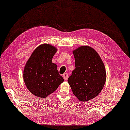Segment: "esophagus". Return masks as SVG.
Instances as JSON below:
<instances>
[{
	"instance_id": "esophagus-1",
	"label": "esophagus",
	"mask_w": 130,
	"mask_h": 130,
	"mask_svg": "<svg viewBox=\"0 0 130 130\" xmlns=\"http://www.w3.org/2000/svg\"><path fill=\"white\" fill-rule=\"evenodd\" d=\"M68 74L67 73H64L63 74V78H64V80H67V79H68Z\"/></svg>"
}]
</instances>
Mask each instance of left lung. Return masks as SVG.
Here are the masks:
<instances>
[{"mask_svg": "<svg viewBox=\"0 0 130 130\" xmlns=\"http://www.w3.org/2000/svg\"><path fill=\"white\" fill-rule=\"evenodd\" d=\"M74 70L68 82L76 98L87 102L98 96L105 83L106 73L99 54L91 47H78L73 51Z\"/></svg>", "mask_w": 130, "mask_h": 130, "instance_id": "8db88e82", "label": "left lung"}]
</instances>
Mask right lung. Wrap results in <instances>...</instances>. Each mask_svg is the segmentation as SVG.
Wrapping results in <instances>:
<instances>
[{"instance_id":"add662e5","label":"right lung","mask_w":130,"mask_h":130,"mask_svg":"<svg viewBox=\"0 0 130 130\" xmlns=\"http://www.w3.org/2000/svg\"><path fill=\"white\" fill-rule=\"evenodd\" d=\"M57 48L44 43L34 51L24 67L23 78L30 92L37 97L46 98L64 81L57 66L52 63Z\"/></svg>"}]
</instances>
